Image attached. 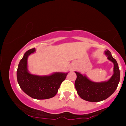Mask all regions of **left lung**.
Listing matches in <instances>:
<instances>
[{"label": "left lung", "mask_w": 126, "mask_h": 126, "mask_svg": "<svg viewBox=\"0 0 126 126\" xmlns=\"http://www.w3.org/2000/svg\"><path fill=\"white\" fill-rule=\"evenodd\" d=\"M104 54L108 60L113 63V74L108 81L94 82L85 75L75 72L77 79L75 86L77 92L81 99L91 102H99L109 97L116 90L120 81V70L116 60L112 56L111 53L107 50Z\"/></svg>", "instance_id": "8db88e82"}]
</instances>
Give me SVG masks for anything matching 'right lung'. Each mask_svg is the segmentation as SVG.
<instances>
[{
  "mask_svg": "<svg viewBox=\"0 0 126 126\" xmlns=\"http://www.w3.org/2000/svg\"><path fill=\"white\" fill-rule=\"evenodd\" d=\"M35 51V48L29 50L20 60L16 72L17 80L22 90L31 97L38 100L50 99L57 94L68 73L56 72L42 76L29 73L27 59L29 56Z\"/></svg>",
  "mask_w": 126,
  "mask_h": 126,
  "instance_id": "obj_1",
  "label": "right lung"
}]
</instances>
